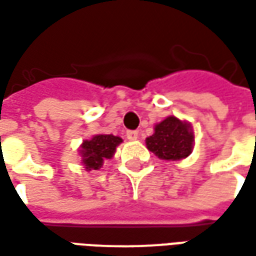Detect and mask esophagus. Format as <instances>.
Listing matches in <instances>:
<instances>
[{
    "instance_id": "1",
    "label": "esophagus",
    "mask_w": 256,
    "mask_h": 256,
    "mask_svg": "<svg viewBox=\"0 0 256 256\" xmlns=\"http://www.w3.org/2000/svg\"><path fill=\"white\" fill-rule=\"evenodd\" d=\"M126 137H128V141H136V140L138 138V133L134 132V130H128V133H126Z\"/></svg>"
}]
</instances>
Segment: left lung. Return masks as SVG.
I'll return each instance as SVG.
<instances>
[{"label":"left lung","instance_id":"left-lung-1","mask_svg":"<svg viewBox=\"0 0 256 256\" xmlns=\"http://www.w3.org/2000/svg\"><path fill=\"white\" fill-rule=\"evenodd\" d=\"M145 145L162 160H182L192 154L194 146L193 126L170 115L156 123L154 134L146 137Z\"/></svg>","mask_w":256,"mask_h":256}]
</instances>
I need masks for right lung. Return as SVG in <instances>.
<instances>
[{
  "instance_id": "obj_1",
  "label": "right lung",
  "mask_w": 256,
  "mask_h": 256,
  "mask_svg": "<svg viewBox=\"0 0 256 256\" xmlns=\"http://www.w3.org/2000/svg\"><path fill=\"white\" fill-rule=\"evenodd\" d=\"M123 140L114 134H96L90 140H84L79 146L80 164L86 172L100 170L104 162L112 159L118 145Z\"/></svg>"
}]
</instances>
